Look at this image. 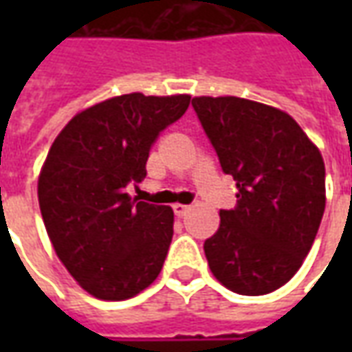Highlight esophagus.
I'll list each match as a JSON object with an SVG mask.
<instances>
[{
  "instance_id": "34e87169",
  "label": "esophagus",
  "mask_w": 352,
  "mask_h": 352,
  "mask_svg": "<svg viewBox=\"0 0 352 352\" xmlns=\"http://www.w3.org/2000/svg\"><path fill=\"white\" fill-rule=\"evenodd\" d=\"M188 209H190V206H184V204H175L173 206V211H175L177 217H184V214L188 213Z\"/></svg>"
}]
</instances>
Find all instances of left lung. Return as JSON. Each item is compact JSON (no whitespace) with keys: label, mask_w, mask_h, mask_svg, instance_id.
Wrapping results in <instances>:
<instances>
[{"label":"left lung","mask_w":352,"mask_h":352,"mask_svg":"<svg viewBox=\"0 0 352 352\" xmlns=\"http://www.w3.org/2000/svg\"><path fill=\"white\" fill-rule=\"evenodd\" d=\"M192 107L234 177L237 204L204 251L217 279L243 296L273 292L294 277L324 213V162L294 118L243 98H194Z\"/></svg>","instance_id":"1"}]
</instances>
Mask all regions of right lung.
I'll list each match as a JSON object with an SVG mask.
<instances>
[{
	"instance_id": "add662e5",
	"label": "right lung",
	"mask_w": 352,
	"mask_h": 352,
	"mask_svg": "<svg viewBox=\"0 0 352 352\" xmlns=\"http://www.w3.org/2000/svg\"><path fill=\"white\" fill-rule=\"evenodd\" d=\"M190 96L124 94L73 116L50 146L37 194L45 228L73 279L100 300L139 294L160 273L173 211L131 199L160 131Z\"/></svg>"
}]
</instances>
